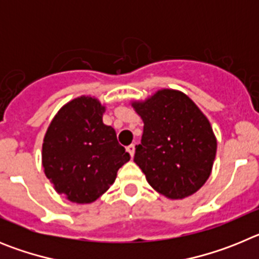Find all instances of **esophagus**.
I'll return each mask as SVG.
<instances>
[{
    "label": "esophagus",
    "instance_id": "esophagus-1",
    "mask_svg": "<svg viewBox=\"0 0 259 259\" xmlns=\"http://www.w3.org/2000/svg\"><path fill=\"white\" fill-rule=\"evenodd\" d=\"M125 149H127V152L130 153V154H131V157L134 158V155H135V145H134V144H131V145H128L127 148H125Z\"/></svg>",
    "mask_w": 259,
    "mask_h": 259
}]
</instances>
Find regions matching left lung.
I'll return each instance as SVG.
<instances>
[{"mask_svg": "<svg viewBox=\"0 0 259 259\" xmlns=\"http://www.w3.org/2000/svg\"><path fill=\"white\" fill-rule=\"evenodd\" d=\"M144 122L134 161L152 188L182 200L196 193L211 174L217 139L207 118L187 95L157 91L145 101L132 102Z\"/></svg>", "mask_w": 259, "mask_h": 259, "instance_id": "obj_1", "label": "left lung"}]
</instances>
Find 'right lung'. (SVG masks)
Segmentation results:
<instances>
[{
  "label": "right lung",
  "mask_w": 259,
  "mask_h": 259,
  "mask_svg": "<svg viewBox=\"0 0 259 259\" xmlns=\"http://www.w3.org/2000/svg\"><path fill=\"white\" fill-rule=\"evenodd\" d=\"M105 106L81 96L59 109L42 143V167L59 194L76 203H91L115 182L130 161L115 130L104 124Z\"/></svg>",
  "instance_id": "1"
}]
</instances>
